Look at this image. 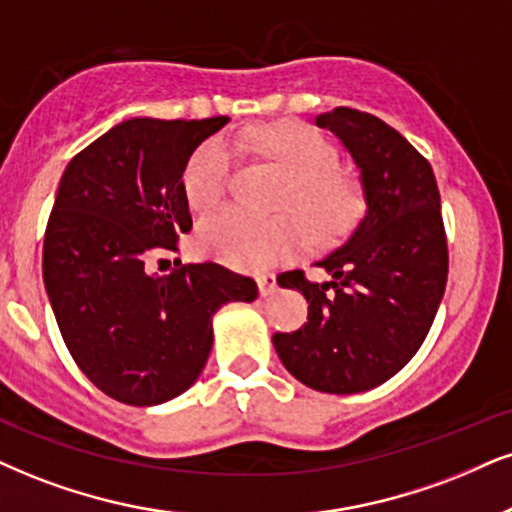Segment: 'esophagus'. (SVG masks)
Wrapping results in <instances>:
<instances>
[{
	"instance_id": "34e87169",
	"label": "esophagus",
	"mask_w": 512,
	"mask_h": 512,
	"mask_svg": "<svg viewBox=\"0 0 512 512\" xmlns=\"http://www.w3.org/2000/svg\"><path fill=\"white\" fill-rule=\"evenodd\" d=\"M256 282H258V292H261V296L273 294L277 289V277L273 273H261L256 277Z\"/></svg>"
}]
</instances>
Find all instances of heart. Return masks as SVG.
<instances>
[{
	"label": "heart",
	"instance_id": "1",
	"mask_svg": "<svg viewBox=\"0 0 512 512\" xmlns=\"http://www.w3.org/2000/svg\"><path fill=\"white\" fill-rule=\"evenodd\" d=\"M239 144H251L289 175L277 213L258 218L225 208L199 227V249L237 268H263L285 261L308 242H334L358 223L365 211L361 175L339 166V151L311 125H266L239 132ZM235 151L225 137H211L189 156L182 189L194 211L206 213L225 199Z\"/></svg>",
	"mask_w": 512,
	"mask_h": 512
}]
</instances>
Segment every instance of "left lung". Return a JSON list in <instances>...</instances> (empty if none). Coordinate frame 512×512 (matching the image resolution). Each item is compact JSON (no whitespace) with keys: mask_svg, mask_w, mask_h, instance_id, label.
<instances>
[{"mask_svg":"<svg viewBox=\"0 0 512 512\" xmlns=\"http://www.w3.org/2000/svg\"><path fill=\"white\" fill-rule=\"evenodd\" d=\"M315 123L351 151L368 211L318 261L330 282L287 273L282 287L306 296L308 323L275 332L273 344L306 387L356 394L394 377L425 342L449 277V244L434 170L399 130L346 106Z\"/></svg>","mask_w":512,"mask_h":512,"instance_id":"left-lung-1","label":"left lung"}]
</instances>
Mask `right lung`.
Here are the masks:
<instances>
[{
    "label": "right lung",
    "instance_id": "obj_1",
    "mask_svg": "<svg viewBox=\"0 0 512 512\" xmlns=\"http://www.w3.org/2000/svg\"><path fill=\"white\" fill-rule=\"evenodd\" d=\"M227 116L132 118L75 154L59 182L42 273L61 337L94 387L128 406L189 389L213 346V315L254 301L251 277L175 258L192 230L182 189L189 156Z\"/></svg>",
    "mask_w": 512,
    "mask_h": 512
}]
</instances>
